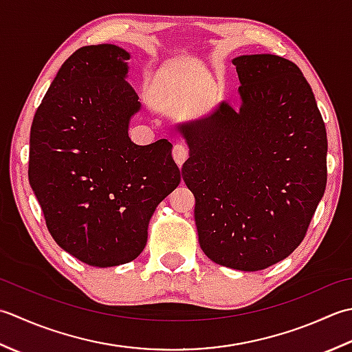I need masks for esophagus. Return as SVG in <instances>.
Returning a JSON list of instances; mask_svg holds the SVG:
<instances>
[{
	"mask_svg": "<svg viewBox=\"0 0 352 352\" xmlns=\"http://www.w3.org/2000/svg\"><path fill=\"white\" fill-rule=\"evenodd\" d=\"M173 157L179 168H181L182 164L188 160V148H186L184 144H176L173 147Z\"/></svg>",
	"mask_w": 352,
	"mask_h": 352,
	"instance_id": "obj_1",
	"label": "esophagus"
}]
</instances>
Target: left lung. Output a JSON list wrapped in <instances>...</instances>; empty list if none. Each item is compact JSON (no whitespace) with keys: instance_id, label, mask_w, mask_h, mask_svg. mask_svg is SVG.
I'll return each mask as SVG.
<instances>
[{"instance_id":"left-lung-1","label":"left lung","mask_w":352,"mask_h":352,"mask_svg":"<svg viewBox=\"0 0 352 352\" xmlns=\"http://www.w3.org/2000/svg\"><path fill=\"white\" fill-rule=\"evenodd\" d=\"M240 112L221 102L177 126L190 157L200 248L221 266L255 272L295 250L327 186V131L311 86L275 54L235 57Z\"/></svg>"}]
</instances>
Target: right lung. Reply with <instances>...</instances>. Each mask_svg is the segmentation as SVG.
Listing matches in <instances>:
<instances>
[{
    "instance_id": "right-lung-1",
    "label": "right lung",
    "mask_w": 352,
    "mask_h": 352,
    "mask_svg": "<svg viewBox=\"0 0 352 352\" xmlns=\"http://www.w3.org/2000/svg\"><path fill=\"white\" fill-rule=\"evenodd\" d=\"M126 50L78 48L34 113L28 181L54 241L94 267L135 260L157 204L181 182L171 142L136 146L129 121L141 103L124 78Z\"/></svg>"
}]
</instances>
